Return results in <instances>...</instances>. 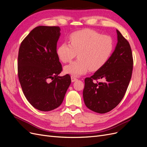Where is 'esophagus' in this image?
Here are the masks:
<instances>
[{"instance_id":"1","label":"esophagus","mask_w":147,"mask_h":147,"mask_svg":"<svg viewBox=\"0 0 147 147\" xmlns=\"http://www.w3.org/2000/svg\"><path fill=\"white\" fill-rule=\"evenodd\" d=\"M77 80V78L75 76H73V75L72 76H71V81H72V82H74Z\"/></svg>"}]
</instances>
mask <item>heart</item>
I'll return each instance as SVG.
<instances>
[{
  "label": "heart",
  "mask_w": 147,
  "mask_h": 147,
  "mask_svg": "<svg viewBox=\"0 0 147 147\" xmlns=\"http://www.w3.org/2000/svg\"><path fill=\"white\" fill-rule=\"evenodd\" d=\"M70 45L62 43L57 49L59 59L64 63L74 57L78 59L65 66V74L79 76L89 70L95 72L109 61L113 50V40L108 35H101L94 30L84 29L72 33L69 37Z\"/></svg>",
  "instance_id": "b5f03b06"
}]
</instances>
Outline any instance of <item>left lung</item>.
I'll list each match as a JSON object with an SVG mask.
<instances>
[{
    "instance_id": "8db88e82",
    "label": "left lung",
    "mask_w": 147,
    "mask_h": 147,
    "mask_svg": "<svg viewBox=\"0 0 147 147\" xmlns=\"http://www.w3.org/2000/svg\"><path fill=\"white\" fill-rule=\"evenodd\" d=\"M117 43L109 61L90 78L84 79L83 96L87 107L99 113L113 110L125 94L131 80L133 59L129 43L117 30ZM102 79L103 82L94 80Z\"/></svg>"
}]
</instances>
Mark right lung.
<instances>
[{
    "mask_svg": "<svg viewBox=\"0 0 147 147\" xmlns=\"http://www.w3.org/2000/svg\"><path fill=\"white\" fill-rule=\"evenodd\" d=\"M60 30L58 26H37L19 49L18 74L22 90L29 103L43 112L58 107L71 83L69 74L59 75L62 65L56 48Z\"/></svg>",
    "mask_w": 147,
    "mask_h": 147,
    "instance_id": "right-lung-1",
    "label": "right lung"
}]
</instances>
